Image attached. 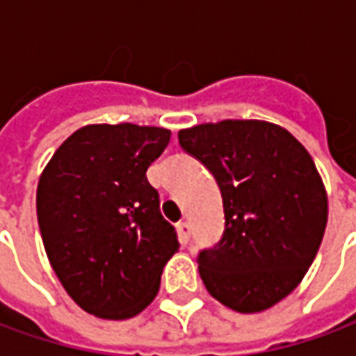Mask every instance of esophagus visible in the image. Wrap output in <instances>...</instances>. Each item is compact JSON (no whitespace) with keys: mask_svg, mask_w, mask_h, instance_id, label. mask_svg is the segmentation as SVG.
<instances>
[{"mask_svg":"<svg viewBox=\"0 0 356 356\" xmlns=\"http://www.w3.org/2000/svg\"><path fill=\"white\" fill-rule=\"evenodd\" d=\"M177 232H179V238H181V242L186 244L188 238H191V227H188V223H186V221H181V223L177 225Z\"/></svg>","mask_w":356,"mask_h":356,"instance_id":"34e87169","label":"esophagus"}]
</instances>
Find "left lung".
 Instances as JSON below:
<instances>
[{"label": "left lung", "mask_w": 356, "mask_h": 356, "mask_svg": "<svg viewBox=\"0 0 356 356\" xmlns=\"http://www.w3.org/2000/svg\"><path fill=\"white\" fill-rule=\"evenodd\" d=\"M179 143L223 196V238L198 257L202 282L236 313L267 311L298 288L326 231L328 196L313 158L265 120L193 125Z\"/></svg>", "instance_id": "8db88e82"}]
</instances>
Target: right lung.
Masks as SVG:
<instances>
[{
  "label": "right lung",
  "mask_w": 356,
  "mask_h": 356,
  "mask_svg": "<svg viewBox=\"0 0 356 356\" xmlns=\"http://www.w3.org/2000/svg\"><path fill=\"white\" fill-rule=\"evenodd\" d=\"M170 137L154 125H83L40 175L35 208L45 254L86 313L125 321L160 290L179 242L147 170Z\"/></svg>",
  "instance_id": "obj_1"
}]
</instances>
